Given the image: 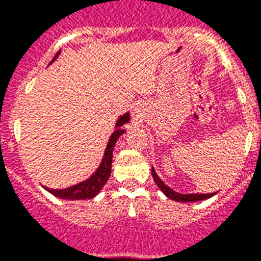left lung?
Returning a JSON list of instances; mask_svg holds the SVG:
<instances>
[{
    "label": "left lung",
    "mask_w": 261,
    "mask_h": 261,
    "mask_svg": "<svg viewBox=\"0 0 261 261\" xmlns=\"http://www.w3.org/2000/svg\"><path fill=\"white\" fill-rule=\"evenodd\" d=\"M151 174H153V178H154L155 184H157L160 190L165 194V196H168V198L172 199V200H176V202H198V200H204V199H208L215 195V192H211V194H178V192L172 190L171 187H168L167 184L160 178V176L155 173L154 168L153 167H151Z\"/></svg>",
    "instance_id": "obj_1"
}]
</instances>
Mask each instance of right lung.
I'll list each match as a JSON object with an SVG mask.
<instances>
[{
	"instance_id": "add662e5",
	"label": "right lung",
	"mask_w": 261,
	"mask_h": 261,
	"mask_svg": "<svg viewBox=\"0 0 261 261\" xmlns=\"http://www.w3.org/2000/svg\"><path fill=\"white\" fill-rule=\"evenodd\" d=\"M61 54V51L57 53L54 59L51 61V63L54 62L55 59L58 58V55ZM130 122V114L126 112L123 114L120 118L118 119V122L115 124V131L111 134L110 141L107 143L106 151L102 155V160L98 168L92 173V176L84 180V181L74 184V186L69 187V188H62V190H53L48 187H44L46 191H48L50 194L59 199H66V200H84V199H92L101 191V188L106 186L107 180L111 176V167H112V151L114 147L118 142V139L120 138V135L126 133V128H123V126L126 123Z\"/></svg>"
}]
</instances>
